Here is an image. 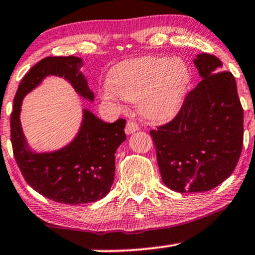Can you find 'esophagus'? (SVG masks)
Returning a JSON list of instances; mask_svg holds the SVG:
<instances>
[{
    "instance_id": "esophagus-1",
    "label": "esophagus",
    "mask_w": 255,
    "mask_h": 255,
    "mask_svg": "<svg viewBox=\"0 0 255 255\" xmlns=\"http://www.w3.org/2000/svg\"><path fill=\"white\" fill-rule=\"evenodd\" d=\"M137 130H138L137 123L128 120V122L127 123V127H125V132H127V135H131V133L135 132V131H137Z\"/></svg>"
}]
</instances>
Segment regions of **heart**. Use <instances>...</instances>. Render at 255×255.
Returning a JSON list of instances; mask_svg holds the SVG:
<instances>
[{"mask_svg":"<svg viewBox=\"0 0 255 255\" xmlns=\"http://www.w3.org/2000/svg\"><path fill=\"white\" fill-rule=\"evenodd\" d=\"M190 83V70L181 58L143 57L122 63L100 95L103 102L120 106V100L138 102L139 112L152 122H164L177 113Z\"/></svg>","mask_w":255,"mask_h":255,"instance_id":"heart-1","label":"heart"}]
</instances>
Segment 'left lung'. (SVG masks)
<instances>
[{
  "label": "left lung",
  "instance_id": "left-lung-1",
  "mask_svg": "<svg viewBox=\"0 0 255 255\" xmlns=\"http://www.w3.org/2000/svg\"><path fill=\"white\" fill-rule=\"evenodd\" d=\"M201 83L177 116L150 131L161 180L176 192H204L232 174L243 144V108L234 75L218 57L194 58Z\"/></svg>",
  "mask_w": 255,
  "mask_h": 255
}]
</instances>
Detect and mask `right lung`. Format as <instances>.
I'll list each match as a JSON object with an SVG mask.
<instances>
[{
    "label": "right lung",
    "mask_w": 255,
    "mask_h": 255,
    "mask_svg": "<svg viewBox=\"0 0 255 255\" xmlns=\"http://www.w3.org/2000/svg\"><path fill=\"white\" fill-rule=\"evenodd\" d=\"M81 67L83 59L74 56L41 59L19 84L10 114L13 153L25 181L46 198L70 205L96 202L111 191L116 172L114 154L127 139V120L105 123L84 109L80 130L69 144L53 152L36 153L26 142L19 117L23 98L50 75L64 78L81 97L94 101Z\"/></svg>",
    "instance_id": "obj_1"
}]
</instances>
